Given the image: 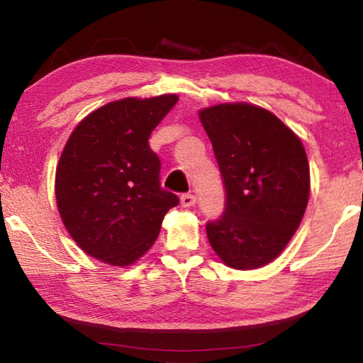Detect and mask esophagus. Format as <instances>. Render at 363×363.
Returning <instances> with one entry per match:
<instances>
[{"label":"esophagus","mask_w":363,"mask_h":363,"mask_svg":"<svg viewBox=\"0 0 363 363\" xmlns=\"http://www.w3.org/2000/svg\"><path fill=\"white\" fill-rule=\"evenodd\" d=\"M195 201H196V196H195L194 194H184V195L181 196V205H182L184 208L194 206Z\"/></svg>","instance_id":"obj_1"}]
</instances>
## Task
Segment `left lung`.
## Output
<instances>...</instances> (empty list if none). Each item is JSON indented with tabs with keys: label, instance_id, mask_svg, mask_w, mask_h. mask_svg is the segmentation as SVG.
I'll return each mask as SVG.
<instances>
[{
	"label": "left lung",
	"instance_id": "left-lung-1",
	"mask_svg": "<svg viewBox=\"0 0 363 363\" xmlns=\"http://www.w3.org/2000/svg\"><path fill=\"white\" fill-rule=\"evenodd\" d=\"M225 189V208L206 235L225 266L248 270L274 261L304 216L309 162L299 138L269 110L219 104L200 110Z\"/></svg>",
	"mask_w": 363,
	"mask_h": 363
}]
</instances>
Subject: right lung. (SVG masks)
Returning <instances> with one entry per match:
<instances>
[{"label":"right lung","mask_w":363,"mask_h":363,"mask_svg":"<svg viewBox=\"0 0 363 363\" xmlns=\"http://www.w3.org/2000/svg\"><path fill=\"white\" fill-rule=\"evenodd\" d=\"M176 94L110 102L73 130L56 171L65 229L84 253L130 266L157 240L163 218L179 205L160 186V158L149 138Z\"/></svg>","instance_id":"1"}]
</instances>
